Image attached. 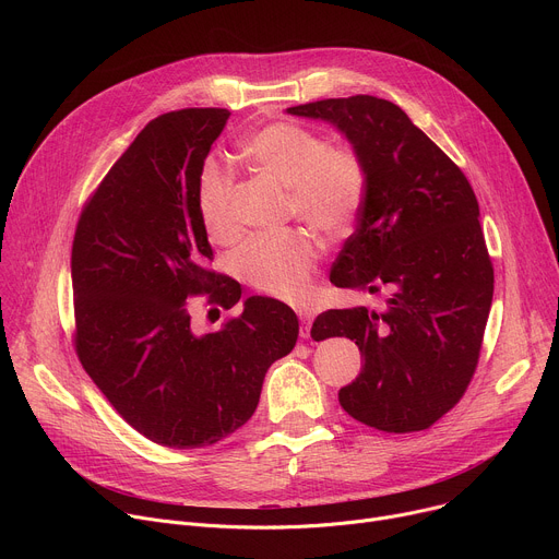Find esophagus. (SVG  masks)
<instances>
[{"mask_svg":"<svg viewBox=\"0 0 559 559\" xmlns=\"http://www.w3.org/2000/svg\"><path fill=\"white\" fill-rule=\"evenodd\" d=\"M298 318H300V338H309L313 316L307 309H298Z\"/></svg>","mask_w":559,"mask_h":559,"instance_id":"obj_1","label":"esophagus"}]
</instances>
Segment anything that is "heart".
Instances as JSON below:
<instances>
[{
    "instance_id": "b5f03b06",
    "label": "heart",
    "mask_w": 559,
    "mask_h": 559,
    "mask_svg": "<svg viewBox=\"0 0 559 559\" xmlns=\"http://www.w3.org/2000/svg\"><path fill=\"white\" fill-rule=\"evenodd\" d=\"M246 162L265 179L289 190L296 216L325 234L343 231L358 214L365 192V170L349 147H332L321 134L296 123L265 126L241 143ZM231 183L205 166L197 186V207L205 234L216 243L236 236L231 216ZM316 248L302 231L259 236L236 254V267L257 289L285 300H298L309 287Z\"/></svg>"
}]
</instances>
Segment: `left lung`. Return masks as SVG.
Returning a JSON list of instances; mask_svg holds the SVG:
<instances>
[{
	"instance_id": "8db88e82",
	"label": "left lung",
	"mask_w": 559,
	"mask_h": 559,
	"mask_svg": "<svg viewBox=\"0 0 559 559\" xmlns=\"http://www.w3.org/2000/svg\"><path fill=\"white\" fill-rule=\"evenodd\" d=\"M287 115L332 123L360 158L356 231L330 281L378 294L386 309H330L311 338L347 336L365 356L338 391L343 409L389 433L423 431L466 391L493 300V265L477 199L451 158L395 104L369 95L323 99Z\"/></svg>"
}]
</instances>
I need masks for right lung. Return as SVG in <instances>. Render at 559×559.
<instances>
[{"label":"right lung","instance_id":"obj_1","mask_svg":"<svg viewBox=\"0 0 559 559\" xmlns=\"http://www.w3.org/2000/svg\"><path fill=\"white\" fill-rule=\"evenodd\" d=\"M225 108L152 119L76 223L70 276L76 354L117 414L170 449L210 447L257 412L270 365L298 338L292 307L250 296L218 332L192 328L188 298L225 309L241 285L207 270L197 186Z\"/></svg>","mask_w":559,"mask_h":559}]
</instances>
